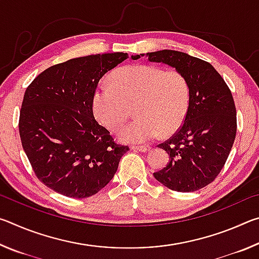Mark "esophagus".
<instances>
[{
    "instance_id": "esophagus-1",
    "label": "esophagus",
    "mask_w": 259,
    "mask_h": 259,
    "mask_svg": "<svg viewBox=\"0 0 259 259\" xmlns=\"http://www.w3.org/2000/svg\"><path fill=\"white\" fill-rule=\"evenodd\" d=\"M135 151H139V152H143V153H145V152H148V151H151V146L150 145H140V146H134L133 147Z\"/></svg>"
}]
</instances>
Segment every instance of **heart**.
<instances>
[{"label":"heart","instance_id":"heart-1","mask_svg":"<svg viewBox=\"0 0 259 259\" xmlns=\"http://www.w3.org/2000/svg\"><path fill=\"white\" fill-rule=\"evenodd\" d=\"M190 85L177 71H163L151 65H131L113 74L112 82L97 87L93 109L95 116L108 130L122 128L135 106L138 117L123 128L120 139L140 144L162 134L176 131L190 107Z\"/></svg>","mask_w":259,"mask_h":259}]
</instances>
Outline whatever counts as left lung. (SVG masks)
Segmentation results:
<instances>
[{"mask_svg":"<svg viewBox=\"0 0 259 259\" xmlns=\"http://www.w3.org/2000/svg\"><path fill=\"white\" fill-rule=\"evenodd\" d=\"M146 56L183 74L190 85V107L183 125L159 145L169 163L154 177L177 192H194L213 182L224 166L236 134V111L229 87L211 64L185 52L160 50Z\"/></svg>","mask_w":259,"mask_h":259,"instance_id":"left-lung-1","label":"left lung"}]
</instances>
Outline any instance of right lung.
<instances>
[{
	"instance_id": "add662e5",
	"label": "right lung",
	"mask_w": 259,
	"mask_h": 259,
	"mask_svg": "<svg viewBox=\"0 0 259 259\" xmlns=\"http://www.w3.org/2000/svg\"><path fill=\"white\" fill-rule=\"evenodd\" d=\"M126 58L114 52L69 59L47 68L26 89L21 144L36 177L59 194L83 199L98 193L129 151L114 143L93 112L99 80Z\"/></svg>"
}]
</instances>
